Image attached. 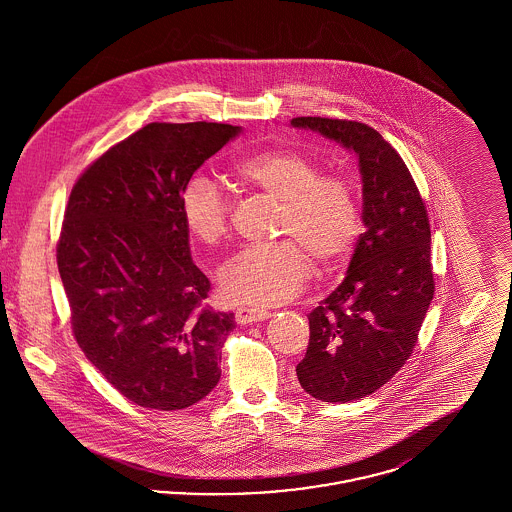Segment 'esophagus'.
I'll use <instances>...</instances> for the list:
<instances>
[{"label":"esophagus","mask_w":512,"mask_h":512,"mask_svg":"<svg viewBox=\"0 0 512 512\" xmlns=\"http://www.w3.org/2000/svg\"><path fill=\"white\" fill-rule=\"evenodd\" d=\"M270 317L267 311H259V309H251V307H240L236 309V322L238 324H253V322H261L265 318Z\"/></svg>","instance_id":"esophagus-1"}]
</instances>
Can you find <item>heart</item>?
<instances>
[{
    "instance_id": "obj_1",
    "label": "heart",
    "mask_w": 512,
    "mask_h": 512,
    "mask_svg": "<svg viewBox=\"0 0 512 512\" xmlns=\"http://www.w3.org/2000/svg\"><path fill=\"white\" fill-rule=\"evenodd\" d=\"M234 176L282 203L278 234L268 247H245L219 274L220 292L242 305L272 307L290 301L311 276V257L322 268L341 265L363 230L353 186L322 174L317 161L293 149H270L242 159ZM186 230L205 247L222 244L230 232V203L205 176H192L180 195Z\"/></svg>"
}]
</instances>
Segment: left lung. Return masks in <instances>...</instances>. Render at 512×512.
<instances>
[{"instance_id":"obj_1","label":"left lung","mask_w":512,"mask_h":512,"mask_svg":"<svg viewBox=\"0 0 512 512\" xmlns=\"http://www.w3.org/2000/svg\"><path fill=\"white\" fill-rule=\"evenodd\" d=\"M359 157L363 222L347 276L309 313V345L297 365L301 388L347 403L382 388L411 357L434 297L430 220L405 161L365 122L292 119Z\"/></svg>"}]
</instances>
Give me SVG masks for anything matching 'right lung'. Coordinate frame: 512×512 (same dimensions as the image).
Returning <instances> with one entry per match:
<instances>
[{
    "label": "right lung",
    "instance_id": "1",
    "mask_svg": "<svg viewBox=\"0 0 512 512\" xmlns=\"http://www.w3.org/2000/svg\"><path fill=\"white\" fill-rule=\"evenodd\" d=\"M220 122H149L82 172L69 197L57 267L76 343L132 403L186 409L220 380L234 313L205 303L180 213L186 182L240 134Z\"/></svg>",
    "mask_w": 512,
    "mask_h": 512
}]
</instances>
